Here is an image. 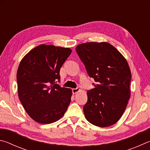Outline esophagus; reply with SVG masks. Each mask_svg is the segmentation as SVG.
<instances>
[{
  "label": "esophagus",
  "mask_w": 150,
  "mask_h": 150,
  "mask_svg": "<svg viewBox=\"0 0 150 150\" xmlns=\"http://www.w3.org/2000/svg\"><path fill=\"white\" fill-rule=\"evenodd\" d=\"M79 91H80V89L78 88H74V89H72V93H73V94H75V93H78Z\"/></svg>",
  "instance_id": "34e87169"
}]
</instances>
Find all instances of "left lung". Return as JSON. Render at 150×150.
I'll use <instances>...</instances> for the list:
<instances>
[{"instance_id":"left-lung-1","label":"left lung","mask_w":150,"mask_h":150,"mask_svg":"<svg viewBox=\"0 0 150 150\" xmlns=\"http://www.w3.org/2000/svg\"><path fill=\"white\" fill-rule=\"evenodd\" d=\"M95 88L87 91L83 112L88 122L99 127L119 120L130 97V69L123 55L107 42H89L76 47Z\"/></svg>"}]
</instances>
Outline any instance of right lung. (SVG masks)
<instances>
[{
  "label": "right lung",
  "mask_w": 150,
  "mask_h": 150,
  "mask_svg": "<svg viewBox=\"0 0 150 150\" xmlns=\"http://www.w3.org/2000/svg\"><path fill=\"white\" fill-rule=\"evenodd\" d=\"M72 49L41 44L28 52L17 71L18 97L25 111L40 124L57 121L71 101V89L55 82Z\"/></svg>",
  "instance_id": "right-lung-1"
}]
</instances>
